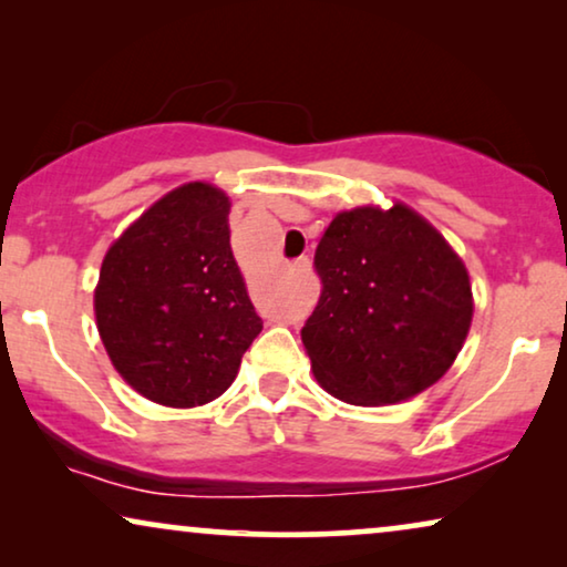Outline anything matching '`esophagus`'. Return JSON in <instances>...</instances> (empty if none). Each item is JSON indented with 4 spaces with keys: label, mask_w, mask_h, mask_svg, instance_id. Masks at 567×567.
<instances>
[{
    "label": "esophagus",
    "mask_w": 567,
    "mask_h": 567,
    "mask_svg": "<svg viewBox=\"0 0 567 567\" xmlns=\"http://www.w3.org/2000/svg\"><path fill=\"white\" fill-rule=\"evenodd\" d=\"M301 266H307V258H305V260H301Z\"/></svg>",
    "instance_id": "obj_1"
}]
</instances>
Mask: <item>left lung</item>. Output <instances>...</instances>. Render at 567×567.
Instances as JSON below:
<instances>
[{
	"label": "left lung",
	"mask_w": 567,
	"mask_h": 567,
	"mask_svg": "<svg viewBox=\"0 0 567 567\" xmlns=\"http://www.w3.org/2000/svg\"><path fill=\"white\" fill-rule=\"evenodd\" d=\"M322 293L301 328L332 398L392 405L429 390L462 351L472 286L444 237L405 204L340 212L317 245Z\"/></svg>",
	"instance_id": "left-lung-1"
}]
</instances>
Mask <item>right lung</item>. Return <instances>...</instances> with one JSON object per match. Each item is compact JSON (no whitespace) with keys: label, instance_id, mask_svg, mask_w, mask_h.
Wrapping results in <instances>:
<instances>
[{"label":"right lung","instance_id":"1","mask_svg":"<svg viewBox=\"0 0 567 567\" xmlns=\"http://www.w3.org/2000/svg\"><path fill=\"white\" fill-rule=\"evenodd\" d=\"M229 198L185 183L107 250L95 317L113 367L146 400L196 408L235 382L262 330L229 245Z\"/></svg>","mask_w":567,"mask_h":567}]
</instances>
